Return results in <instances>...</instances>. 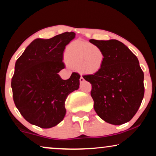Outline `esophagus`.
Returning <instances> with one entry per match:
<instances>
[{
	"instance_id": "1",
	"label": "esophagus",
	"mask_w": 156,
	"mask_h": 156,
	"mask_svg": "<svg viewBox=\"0 0 156 156\" xmlns=\"http://www.w3.org/2000/svg\"><path fill=\"white\" fill-rule=\"evenodd\" d=\"M80 82H84V79L83 78L82 76H81L80 79Z\"/></svg>"
}]
</instances>
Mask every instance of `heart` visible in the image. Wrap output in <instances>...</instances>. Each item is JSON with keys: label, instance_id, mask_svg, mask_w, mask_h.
<instances>
[{"label": "heart", "instance_id": "obj_1", "mask_svg": "<svg viewBox=\"0 0 156 156\" xmlns=\"http://www.w3.org/2000/svg\"><path fill=\"white\" fill-rule=\"evenodd\" d=\"M65 58L71 67L83 74H94L103 67L105 54L101 48L88 42L74 41L67 46Z\"/></svg>", "mask_w": 156, "mask_h": 156}]
</instances>
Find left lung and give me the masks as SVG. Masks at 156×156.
Wrapping results in <instances>:
<instances>
[{"label":"left lung","mask_w":156,"mask_h":156,"mask_svg":"<svg viewBox=\"0 0 156 156\" xmlns=\"http://www.w3.org/2000/svg\"><path fill=\"white\" fill-rule=\"evenodd\" d=\"M89 42L105 54L99 72L83 76L91 84L95 112L111 124L126 123L136 114L144 96V74L137 57L119 40L91 39Z\"/></svg>","instance_id":"1"}]
</instances>
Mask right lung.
<instances>
[{"label": "right lung", "mask_w": 156, "mask_h": 156, "mask_svg": "<svg viewBox=\"0 0 156 156\" xmlns=\"http://www.w3.org/2000/svg\"><path fill=\"white\" fill-rule=\"evenodd\" d=\"M66 32L50 39L33 40L17 59L11 80L14 103L31 124L49 129L63 120L67 96L80 87V75L73 72L64 80L58 73L65 68V47L75 37Z\"/></svg>", "instance_id": "1"}]
</instances>
